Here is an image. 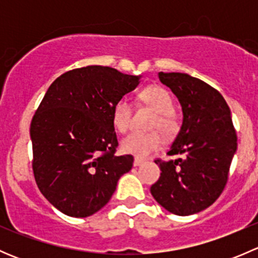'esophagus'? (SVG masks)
Here are the masks:
<instances>
[{
  "instance_id": "esophagus-1",
  "label": "esophagus",
  "mask_w": 258,
  "mask_h": 258,
  "mask_svg": "<svg viewBox=\"0 0 258 258\" xmlns=\"http://www.w3.org/2000/svg\"><path fill=\"white\" fill-rule=\"evenodd\" d=\"M144 163H145V161L141 160V158H135V160H134V166H135V167H139V166L144 165Z\"/></svg>"
}]
</instances>
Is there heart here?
<instances>
[{
	"label": "heart",
	"mask_w": 258,
	"mask_h": 258,
	"mask_svg": "<svg viewBox=\"0 0 258 258\" xmlns=\"http://www.w3.org/2000/svg\"><path fill=\"white\" fill-rule=\"evenodd\" d=\"M141 101L156 113L151 128L160 130L166 137L175 136L179 130V122L172 111L173 102L167 91L158 86H150L140 93ZM131 122V103L126 98H119L112 108V123L118 132H126ZM163 144L162 135L158 131L150 134H131L121 141L123 152L145 158L160 150Z\"/></svg>",
	"instance_id": "1"
}]
</instances>
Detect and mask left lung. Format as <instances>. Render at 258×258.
<instances>
[{
  "label": "left lung",
  "instance_id": "8db88e82",
  "mask_svg": "<svg viewBox=\"0 0 258 258\" xmlns=\"http://www.w3.org/2000/svg\"><path fill=\"white\" fill-rule=\"evenodd\" d=\"M182 107V126L168 155L156 160L161 176L151 186L153 199L171 213L188 216L210 207L227 183L237 150L228 105L217 90L187 74H158Z\"/></svg>",
  "mask_w": 258,
  "mask_h": 258
}]
</instances>
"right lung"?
Masks as SVG:
<instances>
[{
    "instance_id": "right-lung-1",
    "label": "right lung",
    "mask_w": 258,
    "mask_h": 258,
    "mask_svg": "<svg viewBox=\"0 0 258 258\" xmlns=\"http://www.w3.org/2000/svg\"><path fill=\"white\" fill-rule=\"evenodd\" d=\"M141 76L105 66L64 72L52 82L32 122V168L41 194L71 217H88L107 204L134 165L116 156L113 105Z\"/></svg>"
}]
</instances>
